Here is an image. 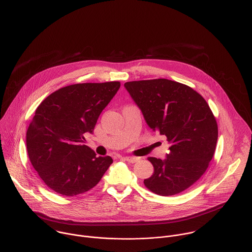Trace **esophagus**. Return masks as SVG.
<instances>
[{
	"label": "esophagus",
	"mask_w": 252,
	"mask_h": 252,
	"mask_svg": "<svg viewBox=\"0 0 252 252\" xmlns=\"http://www.w3.org/2000/svg\"><path fill=\"white\" fill-rule=\"evenodd\" d=\"M124 159L126 161H127L128 163H131V164L136 163L139 160V158H137V157H130V156H126V157H124Z\"/></svg>",
	"instance_id": "esophagus-1"
}]
</instances>
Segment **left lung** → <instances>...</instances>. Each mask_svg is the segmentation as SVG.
Returning <instances> with one entry per match:
<instances>
[{
	"label": "left lung",
	"mask_w": 252,
	"mask_h": 252,
	"mask_svg": "<svg viewBox=\"0 0 252 252\" xmlns=\"http://www.w3.org/2000/svg\"><path fill=\"white\" fill-rule=\"evenodd\" d=\"M125 87L147 125L167 137L165 160L148 157L153 175L144 180L152 192L175 195L206 172L218 139V125L206 100L191 87L165 78L128 81Z\"/></svg>",
	"instance_id": "obj_1"
}]
</instances>
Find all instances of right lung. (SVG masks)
I'll list each match as a JSON object with an SVG mask.
<instances>
[{
    "label": "right lung",
    "instance_id": "1",
    "mask_svg": "<svg viewBox=\"0 0 252 252\" xmlns=\"http://www.w3.org/2000/svg\"><path fill=\"white\" fill-rule=\"evenodd\" d=\"M121 86L120 81L71 84L50 94L35 111L26 132L33 168L45 185L64 196L93 189L113 159L97 157L82 144Z\"/></svg>",
    "mask_w": 252,
    "mask_h": 252
}]
</instances>
